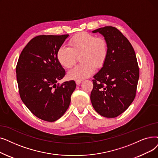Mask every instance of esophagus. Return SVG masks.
Wrapping results in <instances>:
<instances>
[{"instance_id":"1","label":"esophagus","mask_w":158,"mask_h":158,"mask_svg":"<svg viewBox=\"0 0 158 158\" xmlns=\"http://www.w3.org/2000/svg\"><path fill=\"white\" fill-rule=\"evenodd\" d=\"M75 83H76L77 85H79L81 83V81H75Z\"/></svg>"}]
</instances>
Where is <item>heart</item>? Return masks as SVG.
Here are the masks:
<instances>
[{
    "label": "heart",
    "instance_id": "obj_1",
    "mask_svg": "<svg viewBox=\"0 0 158 158\" xmlns=\"http://www.w3.org/2000/svg\"><path fill=\"white\" fill-rule=\"evenodd\" d=\"M69 46H60L57 52L59 63L66 68H71L80 56L81 64L68 72L70 79L80 81L90 77L95 68L104 66L108 56V45L105 39L96 37L88 33H81L72 37Z\"/></svg>",
    "mask_w": 158,
    "mask_h": 158
}]
</instances>
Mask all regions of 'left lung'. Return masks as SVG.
Masks as SVG:
<instances>
[{"mask_svg":"<svg viewBox=\"0 0 158 158\" xmlns=\"http://www.w3.org/2000/svg\"><path fill=\"white\" fill-rule=\"evenodd\" d=\"M92 32L103 35L108 52L104 66L94 76L90 100L101 115L115 118L135 97L139 77L138 61L132 44L115 27L105 26Z\"/></svg>","mask_w":158,"mask_h":158,"instance_id":"1","label":"left lung"}]
</instances>
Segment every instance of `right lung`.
<instances>
[{"mask_svg": "<svg viewBox=\"0 0 158 158\" xmlns=\"http://www.w3.org/2000/svg\"><path fill=\"white\" fill-rule=\"evenodd\" d=\"M68 36L33 38L23 50L16 66L20 98L33 115L46 121L53 122L62 117L76 88L74 81L57 83L66 73L57 52Z\"/></svg>", "mask_w": 158, "mask_h": 158, "instance_id": "1", "label": "right lung"}]
</instances>
